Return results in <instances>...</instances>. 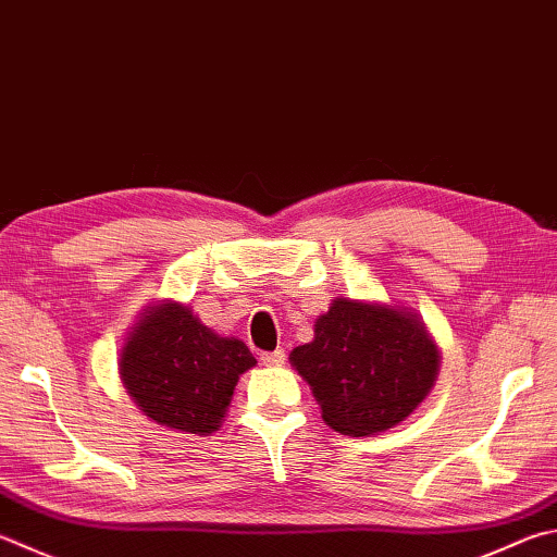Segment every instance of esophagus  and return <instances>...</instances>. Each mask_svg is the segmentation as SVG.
Listing matches in <instances>:
<instances>
[{
	"instance_id": "esophagus-1",
	"label": "esophagus",
	"mask_w": 557,
	"mask_h": 557,
	"mask_svg": "<svg viewBox=\"0 0 557 557\" xmlns=\"http://www.w3.org/2000/svg\"><path fill=\"white\" fill-rule=\"evenodd\" d=\"M260 360H262V366H268V368H280V366H285V350L280 348L272 352H262Z\"/></svg>"
}]
</instances>
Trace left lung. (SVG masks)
I'll return each instance as SVG.
<instances>
[{
	"instance_id": "1",
	"label": "left lung",
	"mask_w": 557,
	"mask_h": 557,
	"mask_svg": "<svg viewBox=\"0 0 557 557\" xmlns=\"http://www.w3.org/2000/svg\"><path fill=\"white\" fill-rule=\"evenodd\" d=\"M289 360L311 384L323 421L346 436L397 426L438 372V350L411 313L352 299L333 301L317 319L313 341Z\"/></svg>"
}]
</instances>
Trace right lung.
I'll use <instances>...</instances> for the list:
<instances>
[{
  "instance_id": "right-lung-1",
  "label": "right lung",
  "mask_w": 557,
  "mask_h": 557,
  "mask_svg": "<svg viewBox=\"0 0 557 557\" xmlns=\"http://www.w3.org/2000/svg\"><path fill=\"white\" fill-rule=\"evenodd\" d=\"M252 366L256 358L244 341L216 336L173 301L144 313L119 362L146 417L199 436L219 429L238 375Z\"/></svg>"
}]
</instances>
